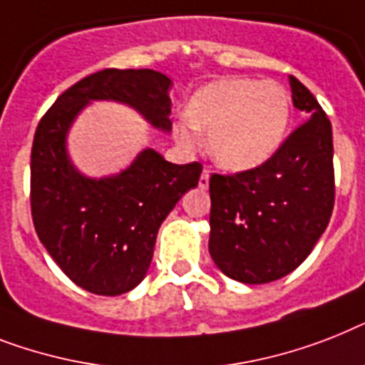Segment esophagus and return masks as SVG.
Instances as JSON below:
<instances>
[{
	"instance_id": "esophagus-1",
	"label": "esophagus",
	"mask_w": 365,
	"mask_h": 365,
	"mask_svg": "<svg viewBox=\"0 0 365 365\" xmlns=\"http://www.w3.org/2000/svg\"><path fill=\"white\" fill-rule=\"evenodd\" d=\"M208 185H210V170L208 168H204L202 174H200V180H198V187L208 189Z\"/></svg>"
}]
</instances>
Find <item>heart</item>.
<instances>
[{
    "instance_id": "1",
    "label": "heart",
    "mask_w": 365,
    "mask_h": 365,
    "mask_svg": "<svg viewBox=\"0 0 365 365\" xmlns=\"http://www.w3.org/2000/svg\"><path fill=\"white\" fill-rule=\"evenodd\" d=\"M290 121V97L279 82L223 78L191 97L187 112L174 125L180 144L195 148L210 131L208 146L219 167L244 173L275 155Z\"/></svg>"
}]
</instances>
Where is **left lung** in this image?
<instances>
[{
  "instance_id": "8db88e82",
  "label": "left lung",
  "mask_w": 365,
  "mask_h": 365,
  "mask_svg": "<svg viewBox=\"0 0 365 365\" xmlns=\"http://www.w3.org/2000/svg\"><path fill=\"white\" fill-rule=\"evenodd\" d=\"M289 80L292 103L309 120L264 165L210 178V255L225 275L247 285L298 268L327 230L336 200L331 123L306 86Z\"/></svg>"
}]
</instances>
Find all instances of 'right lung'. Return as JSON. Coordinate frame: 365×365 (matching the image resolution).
Returning a JSON list of instances; mask_svg holds the SVG:
<instances>
[{"instance_id":"1","label":"right lung","mask_w":365,"mask_h":365,"mask_svg":"<svg viewBox=\"0 0 365 365\" xmlns=\"http://www.w3.org/2000/svg\"><path fill=\"white\" fill-rule=\"evenodd\" d=\"M170 78L152 69H103L65 90L41 118L31 148V217L41 244L73 283L99 296L135 289L146 275L157 230L197 187L202 165H174L144 150L118 176L91 180L71 165L65 135L86 103L112 99L170 131Z\"/></svg>"}]
</instances>
